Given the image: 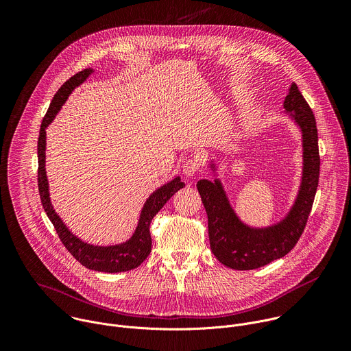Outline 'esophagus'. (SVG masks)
Instances as JSON below:
<instances>
[{"instance_id":"obj_1","label":"esophagus","mask_w":351,"mask_h":351,"mask_svg":"<svg viewBox=\"0 0 351 351\" xmlns=\"http://www.w3.org/2000/svg\"><path fill=\"white\" fill-rule=\"evenodd\" d=\"M198 169H199V164H198V161L194 160V158H189V160H186L184 164H183V173H184L187 178L194 176V175L198 172Z\"/></svg>"}]
</instances>
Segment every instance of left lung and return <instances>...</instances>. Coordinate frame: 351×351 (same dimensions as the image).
<instances>
[{"label":"left lung","mask_w":351,"mask_h":351,"mask_svg":"<svg viewBox=\"0 0 351 351\" xmlns=\"http://www.w3.org/2000/svg\"><path fill=\"white\" fill-rule=\"evenodd\" d=\"M283 108L285 115L302 134V176L291 206L279 221L254 226L239 217L219 178L221 154L207 162L214 180L197 182V190L208 217L211 252L221 264L232 269H256L285 257L302 236L311 213L319 178L315 118L294 83L289 87Z\"/></svg>","instance_id":"8db88e82"}]
</instances>
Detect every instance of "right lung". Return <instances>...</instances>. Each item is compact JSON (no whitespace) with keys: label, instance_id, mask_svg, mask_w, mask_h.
Returning <instances> with one entry per match:
<instances>
[{"label":"right lung","instance_id":"obj_1","mask_svg":"<svg viewBox=\"0 0 351 351\" xmlns=\"http://www.w3.org/2000/svg\"><path fill=\"white\" fill-rule=\"evenodd\" d=\"M94 72L95 69L87 68L76 73L75 76H72L69 80H66L54 95L53 101L49 104V108L41 122L40 136L37 143L38 193H40L43 208L47 217L49 218V221H51V223L54 225L61 241L68 248V252L83 267L91 271L117 274V272H125V271L137 268L148 257L149 252H152L149 223H152L153 218L165 206L168 199L178 190L184 187V183L180 180V176L178 175L149 194L148 198L145 199V203L143 204L134 232L128 240L122 243L108 244V245L91 244L82 240L75 233H72V230L66 226V223L54 210L51 197H49V183H48L47 171H45V147H47L45 129L53 123V121L56 119V117L58 115V112L61 111L62 106L66 103V99L73 93V90L80 84H83Z\"/></svg>","mask_w":351,"mask_h":351}]
</instances>
